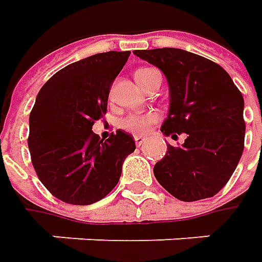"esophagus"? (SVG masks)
I'll return each instance as SVG.
<instances>
[{"mask_svg": "<svg viewBox=\"0 0 262 262\" xmlns=\"http://www.w3.org/2000/svg\"><path fill=\"white\" fill-rule=\"evenodd\" d=\"M144 140H146V138H144L143 136H136V137H134V141H136L137 146H141V144L144 143Z\"/></svg>", "mask_w": 262, "mask_h": 262, "instance_id": "34e87169", "label": "esophagus"}]
</instances>
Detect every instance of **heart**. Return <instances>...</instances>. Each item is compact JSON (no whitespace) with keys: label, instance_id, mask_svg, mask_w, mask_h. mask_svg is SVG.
<instances>
[{"label":"heart","instance_id":"b5f03b06","mask_svg":"<svg viewBox=\"0 0 262 262\" xmlns=\"http://www.w3.org/2000/svg\"><path fill=\"white\" fill-rule=\"evenodd\" d=\"M151 71H153L151 68H140V70H137L136 74H134L137 83L141 87L144 86L147 76ZM157 119H159V116L156 114H153V112H148V114H134V115H128L126 118H124L121 121V126L124 129H126V131L133 133V134H144V133L148 131V128L156 122Z\"/></svg>","mask_w":262,"mask_h":262}]
</instances>
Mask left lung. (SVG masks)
<instances>
[{
  "label": "left lung",
  "instance_id": "left-lung-1",
  "mask_svg": "<svg viewBox=\"0 0 262 262\" xmlns=\"http://www.w3.org/2000/svg\"><path fill=\"white\" fill-rule=\"evenodd\" d=\"M162 70L169 86L165 136L184 144H167L166 156L155 165V176L181 201L210 198L226 185L244 151V97L222 67L178 48L134 51Z\"/></svg>",
  "mask_w": 262,
  "mask_h": 262
}]
</instances>
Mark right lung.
<instances>
[{"label": "right lung", "instance_id": "add662e5", "mask_svg": "<svg viewBox=\"0 0 262 262\" xmlns=\"http://www.w3.org/2000/svg\"><path fill=\"white\" fill-rule=\"evenodd\" d=\"M109 51L59 70L37 93L29 118V150L40 182L58 200L87 206L118 184L136 141L118 129L107 140L92 131L107 111L109 90L129 56Z\"/></svg>", "mask_w": 262, "mask_h": 262}]
</instances>
